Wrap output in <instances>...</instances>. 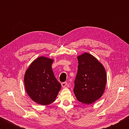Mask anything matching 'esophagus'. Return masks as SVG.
Returning <instances> with one entry per match:
<instances>
[{
	"mask_svg": "<svg viewBox=\"0 0 129 129\" xmlns=\"http://www.w3.org/2000/svg\"><path fill=\"white\" fill-rule=\"evenodd\" d=\"M67 85V82H64L61 83V86L63 87V88H65Z\"/></svg>",
	"mask_w": 129,
	"mask_h": 129,
	"instance_id": "34e87169",
	"label": "esophagus"
}]
</instances>
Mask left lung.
<instances>
[{
    "mask_svg": "<svg viewBox=\"0 0 129 129\" xmlns=\"http://www.w3.org/2000/svg\"><path fill=\"white\" fill-rule=\"evenodd\" d=\"M77 59L74 93L78 101L91 104L104 94L107 81L105 69L94 56L87 52L78 56Z\"/></svg>",
    "mask_w": 129,
    "mask_h": 129,
    "instance_id": "left-lung-1",
    "label": "left lung"
}]
</instances>
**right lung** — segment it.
I'll return each instance as SVG.
<instances>
[{
	"label": "right lung",
	"mask_w": 129,
	"mask_h": 129,
	"mask_svg": "<svg viewBox=\"0 0 129 129\" xmlns=\"http://www.w3.org/2000/svg\"><path fill=\"white\" fill-rule=\"evenodd\" d=\"M53 60L40 56L25 71L24 81L26 91L34 102L48 105L55 101L61 85L52 69Z\"/></svg>",
	"instance_id": "1"
}]
</instances>
